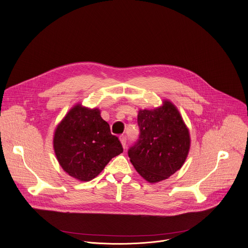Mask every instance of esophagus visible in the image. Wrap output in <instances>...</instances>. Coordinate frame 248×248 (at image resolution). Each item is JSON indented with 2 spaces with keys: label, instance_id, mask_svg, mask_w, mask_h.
<instances>
[{
  "label": "esophagus",
  "instance_id": "1",
  "mask_svg": "<svg viewBox=\"0 0 248 248\" xmlns=\"http://www.w3.org/2000/svg\"><path fill=\"white\" fill-rule=\"evenodd\" d=\"M120 141H121L123 147L126 148V146H127V137L125 135H121L120 136Z\"/></svg>",
  "mask_w": 248,
  "mask_h": 248
}]
</instances>
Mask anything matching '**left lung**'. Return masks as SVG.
I'll use <instances>...</instances> for the list:
<instances>
[{"mask_svg":"<svg viewBox=\"0 0 248 248\" xmlns=\"http://www.w3.org/2000/svg\"><path fill=\"white\" fill-rule=\"evenodd\" d=\"M140 136L128 155L138 173L150 183L168 179L184 164L189 134L179 111L170 103L154 110H140Z\"/></svg>","mask_w":248,"mask_h":248,"instance_id":"left-lung-1","label":"left lung"}]
</instances>
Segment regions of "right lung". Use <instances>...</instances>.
<instances>
[{
	"label": "right lung",
	"instance_id": "right-lung-1",
	"mask_svg": "<svg viewBox=\"0 0 248 248\" xmlns=\"http://www.w3.org/2000/svg\"><path fill=\"white\" fill-rule=\"evenodd\" d=\"M54 148L62 169L79 181H91L114 156L123 153L118 137L100 110L74 107L58 126Z\"/></svg>",
	"mask_w": 248,
	"mask_h": 248
}]
</instances>
